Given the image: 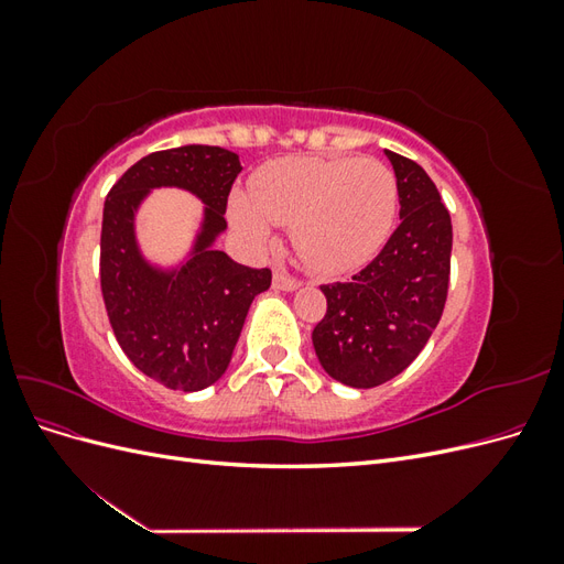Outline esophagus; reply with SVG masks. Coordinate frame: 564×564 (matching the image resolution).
<instances>
[{"mask_svg":"<svg viewBox=\"0 0 564 564\" xmlns=\"http://www.w3.org/2000/svg\"><path fill=\"white\" fill-rule=\"evenodd\" d=\"M299 286H301V282L289 278L282 270H275V275H272V289H278V292H296Z\"/></svg>","mask_w":564,"mask_h":564,"instance_id":"1","label":"esophagus"}]
</instances>
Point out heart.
<instances>
[{
    "instance_id": "obj_1",
    "label": "heart",
    "mask_w": 564,
    "mask_h": 564,
    "mask_svg": "<svg viewBox=\"0 0 564 564\" xmlns=\"http://www.w3.org/2000/svg\"><path fill=\"white\" fill-rule=\"evenodd\" d=\"M398 216V178L371 158L305 155L268 164L251 195L237 193L230 220L256 247L272 224L292 226L294 245L313 268L348 272L371 261Z\"/></svg>"
}]
</instances>
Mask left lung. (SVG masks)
I'll list each match as a JSON object with an SVG mask.
<instances>
[{
	"label": "left lung",
	"instance_id": "8db88e82",
	"mask_svg": "<svg viewBox=\"0 0 564 564\" xmlns=\"http://www.w3.org/2000/svg\"><path fill=\"white\" fill-rule=\"evenodd\" d=\"M383 152L398 178L400 226L352 280L319 286L327 315L313 329L319 365L350 388L381 386L416 360L449 286V212L416 162Z\"/></svg>",
	"mask_w": 564,
	"mask_h": 564
}]
</instances>
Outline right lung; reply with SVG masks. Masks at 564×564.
<instances>
[{
  "label": "right lung",
  "mask_w": 564,
  "mask_h": 564,
  "mask_svg": "<svg viewBox=\"0 0 564 564\" xmlns=\"http://www.w3.org/2000/svg\"><path fill=\"white\" fill-rule=\"evenodd\" d=\"M240 158L216 145H181L135 162L108 193L100 228V289L124 355L145 377L195 392L224 377L251 301L270 286L268 268L235 263L214 245L226 232V202ZM178 186L204 204L181 262H150L134 216L152 189Z\"/></svg>",
  "instance_id": "obj_1"
}]
</instances>
